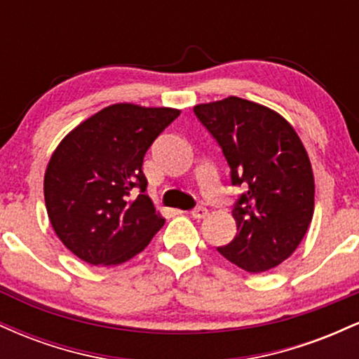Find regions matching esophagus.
I'll list each match as a JSON object with an SVG mask.
<instances>
[{"label": "esophagus", "instance_id": "34e87169", "mask_svg": "<svg viewBox=\"0 0 359 359\" xmlns=\"http://www.w3.org/2000/svg\"><path fill=\"white\" fill-rule=\"evenodd\" d=\"M191 216L194 219H203V217L208 216V209L205 208H196L191 211Z\"/></svg>", "mask_w": 359, "mask_h": 359}]
</instances>
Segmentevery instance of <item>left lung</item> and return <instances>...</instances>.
<instances>
[{
  "mask_svg": "<svg viewBox=\"0 0 359 359\" xmlns=\"http://www.w3.org/2000/svg\"><path fill=\"white\" fill-rule=\"evenodd\" d=\"M219 143L233 185L238 233L217 251L250 273L275 269L297 250L314 216V174L294 126L277 111L229 96L194 106Z\"/></svg>",
  "mask_w": 359,
  "mask_h": 359,
  "instance_id": "left-lung-1",
  "label": "left lung"
}]
</instances>
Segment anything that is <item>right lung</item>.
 I'll list each match as a JSON object with an SVG mask.
<instances>
[{"label": "right lung", "instance_id": "1", "mask_svg": "<svg viewBox=\"0 0 359 359\" xmlns=\"http://www.w3.org/2000/svg\"><path fill=\"white\" fill-rule=\"evenodd\" d=\"M179 114L118 102L77 125L53 150L43 179L48 219L82 262L121 265L163 226L145 194L142 165L154 140Z\"/></svg>", "mask_w": 359, "mask_h": 359}]
</instances>
